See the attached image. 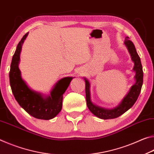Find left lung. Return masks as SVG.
I'll use <instances>...</instances> for the list:
<instances>
[{
    "mask_svg": "<svg viewBox=\"0 0 154 154\" xmlns=\"http://www.w3.org/2000/svg\"><path fill=\"white\" fill-rule=\"evenodd\" d=\"M124 44L128 50V52H129L131 56V59L134 63L133 70L136 72L134 76L136 82L130 88L128 94L125 95L122 100V102L117 107L113 108V109H106V108L100 107L93 104L91 100L90 83L87 79H84L85 81V93H86L87 107L89 108V110L93 114L100 118V119H115V118H117L119 117L120 115H123L134 104L140 93L143 82V72L140 59L137 54L134 44L129 40L128 37H126V38H125Z\"/></svg>",
    "mask_w": 154,
    "mask_h": 154,
    "instance_id": "obj_1",
    "label": "left lung"
}]
</instances>
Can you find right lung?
Returning <instances> with one entry per match:
<instances>
[{"label": "right lung", "instance_id": "1", "mask_svg": "<svg viewBox=\"0 0 154 154\" xmlns=\"http://www.w3.org/2000/svg\"><path fill=\"white\" fill-rule=\"evenodd\" d=\"M29 32L25 34L18 43L12 58L9 72L10 86L15 99L29 115L37 119L49 120L56 117L61 110L63 95L74 78L65 77L59 80L47 96L30 89L22 79L18 67L22 46Z\"/></svg>", "mask_w": 154, "mask_h": 154}]
</instances>
